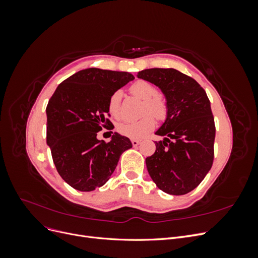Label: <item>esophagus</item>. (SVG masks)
Here are the masks:
<instances>
[{
  "instance_id": "obj_1",
  "label": "esophagus",
  "mask_w": 258,
  "mask_h": 258,
  "mask_svg": "<svg viewBox=\"0 0 258 258\" xmlns=\"http://www.w3.org/2000/svg\"><path fill=\"white\" fill-rule=\"evenodd\" d=\"M131 143H132V145H134V146H138L140 143H141V141H140V140L132 139V140H131Z\"/></svg>"
}]
</instances>
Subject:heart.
Instances as JSON below:
<instances>
[{
  "instance_id": "1",
  "label": "heart",
  "mask_w": 258,
  "mask_h": 258,
  "mask_svg": "<svg viewBox=\"0 0 258 258\" xmlns=\"http://www.w3.org/2000/svg\"><path fill=\"white\" fill-rule=\"evenodd\" d=\"M130 91L137 97L144 100L143 105V116L139 120H127L122 121L118 124V131L122 136H126L132 139L143 138L148 132L153 130L155 127V117L159 119L165 118L168 111L167 101L162 96L158 93V89L155 86L147 81H138L130 87ZM121 99V92L116 91L108 101V112L114 117L119 116V104ZM148 112H151L148 114Z\"/></svg>"
}]
</instances>
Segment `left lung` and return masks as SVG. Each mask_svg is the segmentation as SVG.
Segmentation results:
<instances>
[{
    "mask_svg": "<svg viewBox=\"0 0 258 258\" xmlns=\"http://www.w3.org/2000/svg\"><path fill=\"white\" fill-rule=\"evenodd\" d=\"M139 79L162 91L167 101L166 120L155 135V153L145 159L148 173L159 189L185 195L202 182L214 158L215 124L205 89L175 69H147Z\"/></svg>",
    "mask_w": 258,
    "mask_h": 258,
    "instance_id": "8db88e82",
    "label": "left lung"
}]
</instances>
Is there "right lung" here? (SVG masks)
Segmentation results:
<instances>
[{"label":"right lung","instance_id":"right-lung-1","mask_svg":"<svg viewBox=\"0 0 258 258\" xmlns=\"http://www.w3.org/2000/svg\"><path fill=\"white\" fill-rule=\"evenodd\" d=\"M128 72L90 68L62 82L46 107L47 137L54 166L60 176L81 191L103 186L118 163L120 155L132 147L127 137L114 132L106 143L98 139L114 92L134 81Z\"/></svg>","mask_w":258,"mask_h":258}]
</instances>
